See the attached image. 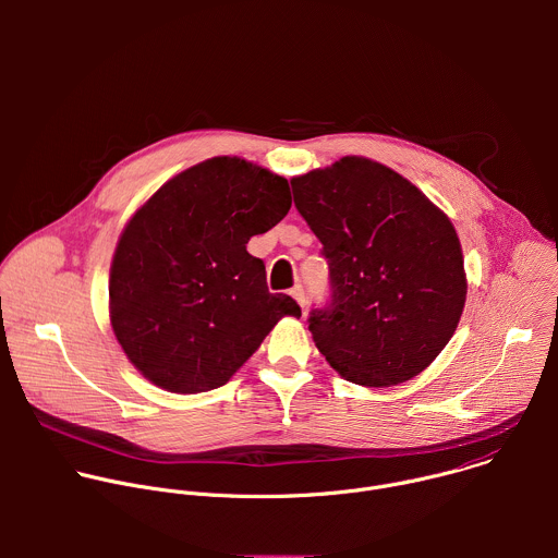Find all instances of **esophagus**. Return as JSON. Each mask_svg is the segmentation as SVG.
<instances>
[{
  "label": "esophagus",
  "instance_id": "34e87169",
  "mask_svg": "<svg viewBox=\"0 0 558 558\" xmlns=\"http://www.w3.org/2000/svg\"><path fill=\"white\" fill-rule=\"evenodd\" d=\"M291 295L295 298V302L302 306V311H304V306H306V295H304V289L298 284V287H293L291 289Z\"/></svg>",
  "mask_w": 558,
  "mask_h": 558
}]
</instances>
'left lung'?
<instances>
[{
    "instance_id": "left-lung-1",
    "label": "left lung",
    "mask_w": 558,
    "mask_h": 558,
    "mask_svg": "<svg viewBox=\"0 0 558 558\" xmlns=\"http://www.w3.org/2000/svg\"><path fill=\"white\" fill-rule=\"evenodd\" d=\"M323 243L329 300L308 331L349 381L395 386L420 375L452 338L465 302L457 231L413 183L362 156L291 181Z\"/></svg>"
}]
</instances>
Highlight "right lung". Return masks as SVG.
Listing matches in <instances>:
<instances>
[{"label":"right lung","mask_w":558,"mask_h":558,"mask_svg":"<svg viewBox=\"0 0 558 558\" xmlns=\"http://www.w3.org/2000/svg\"><path fill=\"white\" fill-rule=\"evenodd\" d=\"M291 207L289 183L243 158L218 156L158 190L128 222L110 269L112 329L130 362L170 392L229 381L282 315L250 238Z\"/></svg>","instance_id":"right-lung-1"}]
</instances>
